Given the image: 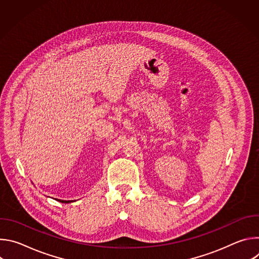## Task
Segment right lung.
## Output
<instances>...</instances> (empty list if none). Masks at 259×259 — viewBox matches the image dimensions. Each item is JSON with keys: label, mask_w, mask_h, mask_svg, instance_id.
<instances>
[{"label": "right lung", "mask_w": 259, "mask_h": 259, "mask_svg": "<svg viewBox=\"0 0 259 259\" xmlns=\"http://www.w3.org/2000/svg\"><path fill=\"white\" fill-rule=\"evenodd\" d=\"M57 201H59L60 203H70V202H72V201H64V200H57Z\"/></svg>", "instance_id": "obj_1"}]
</instances>
